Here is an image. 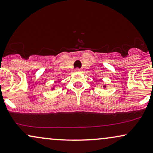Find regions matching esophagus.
Instances as JSON below:
<instances>
[{
	"mask_svg": "<svg viewBox=\"0 0 153 153\" xmlns=\"http://www.w3.org/2000/svg\"><path fill=\"white\" fill-rule=\"evenodd\" d=\"M76 71H82V69H79V68H76Z\"/></svg>",
	"mask_w": 153,
	"mask_h": 153,
	"instance_id": "1",
	"label": "esophagus"
}]
</instances>
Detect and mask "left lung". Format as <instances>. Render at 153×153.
<instances>
[{"label":"left lung","instance_id":"obj_1","mask_svg":"<svg viewBox=\"0 0 153 153\" xmlns=\"http://www.w3.org/2000/svg\"><path fill=\"white\" fill-rule=\"evenodd\" d=\"M104 87H105V86H104Z\"/></svg>","mask_w":153,"mask_h":153}]
</instances>
